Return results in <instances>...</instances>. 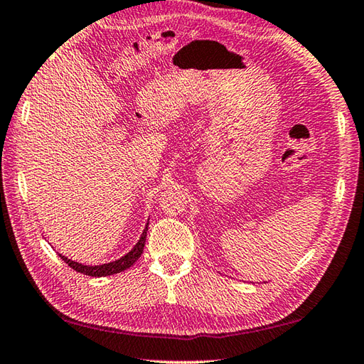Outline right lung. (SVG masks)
<instances>
[{"instance_id": "1", "label": "right lung", "mask_w": 364, "mask_h": 364, "mask_svg": "<svg viewBox=\"0 0 364 364\" xmlns=\"http://www.w3.org/2000/svg\"><path fill=\"white\" fill-rule=\"evenodd\" d=\"M146 233H148V225L146 229L143 230L141 233V238L139 240V243L134 246V249L131 252H127L124 257H121L119 260H115L112 263H106V264H98V266H87L82 263H77V262H73L70 258L60 255V258L63 262H65L70 268H73L75 271L80 272V274H85V276H92V277H102V276H112V274H117L127 269L129 266H132L136 260H139L140 255L143 254V247H144V241H146Z\"/></svg>"}]
</instances>
